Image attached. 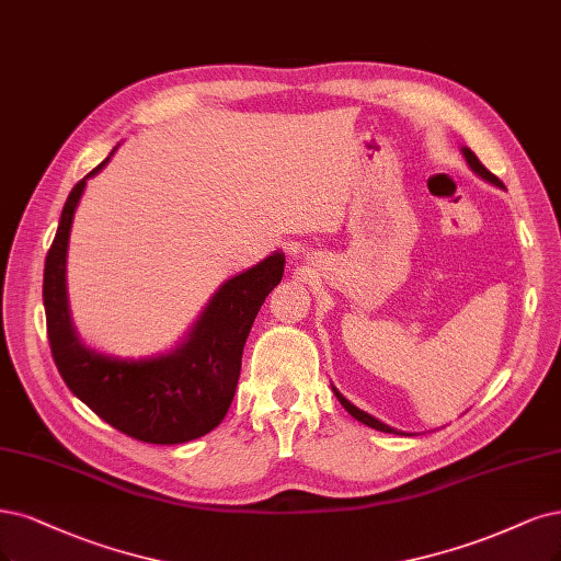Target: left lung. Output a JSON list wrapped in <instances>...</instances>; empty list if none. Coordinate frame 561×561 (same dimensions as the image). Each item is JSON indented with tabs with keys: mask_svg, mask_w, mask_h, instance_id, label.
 Here are the masks:
<instances>
[{
	"mask_svg": "<svg viewBox=\"0 0 561 561\" xmlns=\"http://www.w3.org/2000/svg\"><path fill=\"white\" fill-rule=\"evenodd\" d=\"M461 156H465V160H467V164L471 167V171L476 173V176H480L482 181H488V183H492V185H496V187H504V183H501L492 171H488L485 167L480 164V160L473 156V150L471 148H467V146H461ZM334 390V394H336V399L341 401V405L343 409L351 413L355 420H359L362 424H366V427H371V430H378V432H385V434H403V436H409L405 432H399V430H394V427H390V424H385V422H380L378 417H374V415H369V413H364V411H359L355 403H351L347 401L336 388H332Z\"/></svg>",
	"mask_w": 561,
	"mask_h": 561,
	"instance_id": "8db88e82",
	"label": "left lung"
}]
</instances>
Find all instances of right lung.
Listing matches in <instances>:
<instances>
[{"label": "right lung", "mask_w": 561, "mask_h": 561, "mask_svg": "<svg viewBox=\"0 0 561 561\" xmlns=\"http://www.w3.org/2000/svg\"><path fill=\"white\" fill-rule=\"evenodd\" d=\"M73 185L46 255L44 306L50 353L67 388L118 432L158 446L187 443L216 430L227 415L241 374L243 345L260 306L280 283V250L225 280L181 343L156 357H115L88 347L76 334L67 297V250L76 206L88 179Z\"/></svg>", "instance_id": "1"}]
</instances>
